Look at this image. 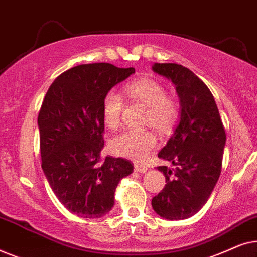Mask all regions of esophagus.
<instances>
[{"label": "esophagus", "instance_id": "esophagus-1", "mask_svg": "<svg viewBox=\"0 0 257 257\" xmlns=\"http://www.w3.org/2000/svg\"><path fill=\"white\" fill-rule=\"evenodd\" d=\"M135 170L137 172H139V173H145V172H147V170H149V167L144 166V165L137 164V165H135Z\"/></svg>", "mask_w": 257, "mask_h": 257}]
</instances>
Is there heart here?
I'll list each match as a JSON object with an SVG mask.
<instances>
[{
	"label": "heart",
	"mask_w": 257,
	"mask_h": 257,
	"mask_svg": "<svg viewBox=\"0 0 257 257\" xmlns=\"http://www.w3.org/2000/svg\"><path fill=\"white\" fill-rule=\"evenodd\" d=\"M128 100L145 105V124L160 133H170L180 117L177 99L168 96L164 84L153 78H143L125 86ZM124 99L115 91H108L103 98L101 113L105 125L117 128L121 120ZM158 145L156 135L149 130L127 128L115 135L110 142V149L117 156L132 160H142Z\"/></svg>",
	"instance_id": "heart-1"
}]
</instances>
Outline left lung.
<instances>
[{
	"label": "left lung",
	"mask_w": 257,
	"mask_h": 257,
	"mask_svg": "<svg viewBox=\"0 0 257 257\" xmlns=\"http://www.w3.org/2000/svg\"><path fill=\"white\" fill-rule=\"evenodd\" d=\"M152 69L171 79L181 105L180 121L158 153L174 168L158 167L166 185L152 207L164 219H188L202 208L219 180L226 131L212 92L191 70L175 63H154Z\"/></svg>",
	"instance_id": "obj_1"
}]
</instances>
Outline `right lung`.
Listing matches in <instances>:
<instances>
[{
  "label": "right lung",
  "instance_id": "obj_1",
  "mask_svg": "<svg viewBox=\"0 0 257 257\" xmlns=\"http://www.w3.org/2000/svg\"><path fill=\"white\" fill-rule=\"evenodd\" d=\"M133 68L93 63L71 68L54 80L38 113L42 170L55 195L69 212L85 219L104 216L114 192L133 164L105 157L103 98Z\"/></svg>",
  "mask_w": 257,
  "mask_h": 257
}]
</instances>
